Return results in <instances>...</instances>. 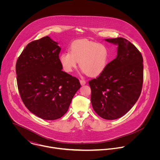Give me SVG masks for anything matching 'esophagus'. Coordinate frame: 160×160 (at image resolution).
Returning <instances> with one entry per match:
<instances>
[{
    "mask_svg": "<svg viewBox=\"0 0 160 160\" xmlns=\"http://www.w3.org/2000/svg\"><path fill=\"white\" fill-rule=\"evenodd\" d=\"M80 84H81L82 85H84L86 83V81L84 80H82V79H81V80H80Z\"/></svg>",
    "mask_w": 160,
    "mask_h": 160,
    "instance_id": "obj_1",
    "label": "esophagus"
}]
</instances>
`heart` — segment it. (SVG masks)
<instances>
[{
	"label": "heart",
	"instance_id": "b5f03b06",
	"mask_svg": "<svg viewBox=\"0 0 160 160\" xmlns=\"http://www.w3.org/2000/svg\"><path fill=\"white\" fill-rule=\"evenodd\" d=\"M109 61V51L106 45L88 40L73 42L69 51L59 56V62L64 72L71 73L79 65L82 72L89 77L101 75L106 69Z\"/></svg>",
	"mask_w": 160,
	"mask_h": 160
}]
</instances>
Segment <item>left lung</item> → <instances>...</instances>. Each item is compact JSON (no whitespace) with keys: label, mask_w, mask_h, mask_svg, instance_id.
Returning a JSON list of instances; mask_svg holds the SVG:
<instances>
[{"label":"left lung","mask_w":160,"mask_h":160,"mask_svg":"<svg viewBox=\"0 0 160 160\" xmlns=\"http://www.w3.org/2000/svg\"><path fill=\"white\" fill-rule=\"evenodd\" d=\"M118 45L117 58L105 71L88 82L91 103L95 112L106 120L123 117L138 100L143 83V58L134 45L125 38H108Z\"/></svg>","instance_id":"left-lung-1"}]
</instances>
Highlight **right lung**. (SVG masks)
I'll list each match as a JSON object with an SVG mask.
<instances>
[{
    "instance_id": "obj_1",
    "label": "right lung",
    "mask_w": 160,
    "mask_h": 160,
    "mask_svg": "<svg viewBox=\"0 0 160 160\" xmlns=\"http://www.w3.org/2000/svg\"><path fill=\"white\" fill-rule=\"evenodd\" d=\"M58 42L46 36L29 43L16 64L21 98L38 117L54 120L67 112L80 88L78 78L62 71Z\"/></svg>"
}]
</instances>
